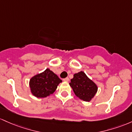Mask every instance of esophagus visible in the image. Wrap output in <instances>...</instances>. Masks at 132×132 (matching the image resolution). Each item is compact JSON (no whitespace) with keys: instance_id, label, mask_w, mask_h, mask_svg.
Wrapping results in <instances>:
<instances>
[{"instance_id":"esophagus-1","label":"esophagus","mask_w":132,"mask_h":132,"mask_svg":"<svg viewBox=\"0 0 132 132\" xmlns=\"http://www.w3.org/2000/svg\"><path fill=\"white\" fill-rule=\"evenodd\" d=\"M63 80L64 81V82H68L69 81V77H67L65 78H63Z\"/></svg>"}]
</instances>
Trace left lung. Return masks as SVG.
Instances as JSON below:
<instances>
[{"label": "left lung", "mask_w": 132, "mask_h": 132, "mask_svg": "<svg viewBox=\"0 0 132 132\" xmlns=\"http://www.w3.org/2000/svg\"><path fill=\"white\" fill-rule=\"evenodd\" d=\"M70 81L69 84L75 95L84 101L90 102L98 90L97 85L82 71L74 74Z\"/></svg>", "instance_id": "1"}]
</instances>
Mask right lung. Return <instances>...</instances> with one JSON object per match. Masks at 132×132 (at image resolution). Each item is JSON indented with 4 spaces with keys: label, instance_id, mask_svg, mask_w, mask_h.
<instances>
[{
    "label": "right lung",
    "instance_id": "right-lung-1",
    "mask_svg": "<svg viewBox=\"0 0 132 132\" xmlns=\"http://www.w3.org/2000/svg\"><path fill=\"white\" fill-rule=\"evenodd\" d=\"M62 82L56 74L47 69L42 73L32 77L29 85L33 95L37 98H45L52 94Z\"/></svg>",
    "mask_w": 132,
    "mask_h": 132
}]
</instances>
